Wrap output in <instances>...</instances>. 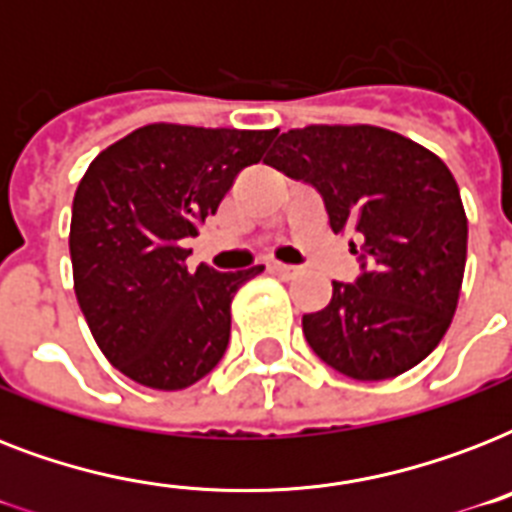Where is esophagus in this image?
<instances>
[{"mask_svg":"<svg viewBox=\"0 0 512 512\" xmlns=\"http://www.w3.org/2000/svg\"><path fill=\"white\" fill-rule=\"evenodd\" d=\"M271 271H276L279 276H284V279H292V276H297V273H300V268H295V265H287V263H271Z\"/></svg>","mask_w":512,"mask_h":512,"instance_id":"34e87169","label":"esophagus"}]
</instances>
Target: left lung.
<instances>
[{
    "label": "left lung",
    "instance_id": "1",
    "mask_svg": "<svg viewBox=\"0 0 512 512\" xmlns=\"http://www.w3.org/2000/svg\"><path fill=\"white\" fill-rule=\"evenodd\" d=\"M313 185L329 225L361 260L353 284L332 281L324 311L305 313L313 353L353 380H390L417 366L452 324L468 257L460 188L436 154L372 124L281 132L263 159Z\"/></svg>",
    "mask_w": 512,
    "mask_h": 512
}]
</instances>
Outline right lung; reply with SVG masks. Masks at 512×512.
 Returning a JSON list of instances; mask_svg holds the SVG:
<instances>
[{
  "label": "right lung",
  "mask_w": 512,
  "mask_h": 512,
  "mask_svg": "<svg viewBox=\"0 0 512 512\" xmlns=\"http://www.w3.org/2000/svg\"><path fill=\"white\" fill-rule=\"evenodd\" d=\"M276 132L146 124L84 172L68 236L74 292L103 356L130 380L183 390L223 358L233 295L263 265L188 271L185 239Z\"/></svg>",
  "instance_id": "add662e5"
}]
</instances>
